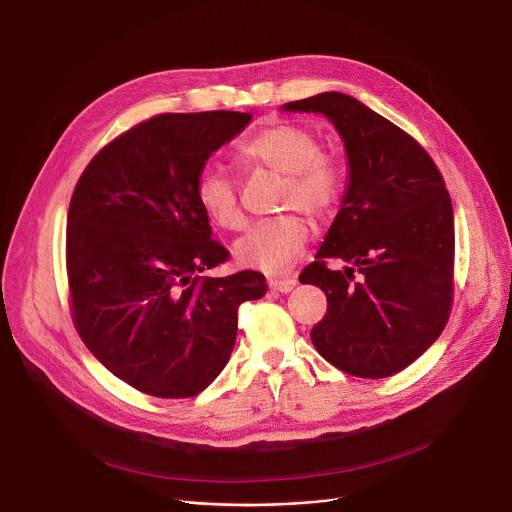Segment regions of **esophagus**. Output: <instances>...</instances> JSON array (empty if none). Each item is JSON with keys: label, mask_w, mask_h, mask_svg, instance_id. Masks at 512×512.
Wrapping results in <instances>:
<instances>
[{"label": "esophagus", "mask_w": 512, "mask_h": 512, "mask_svg": "<svg viewBox=\"0 0 512 512\" xmlns=\"http://www.w3.org/2000/svg\"><path fill=\"white\" fill-rule=\"evenodd\" d=\"M269 286H271V290H276V292L286 294V292H290V290L296 286V278H292V276H286V278H274V280H269Z\"/></svg>", "instance_id": "34e87169"}]
</instances>
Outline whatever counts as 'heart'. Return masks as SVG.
I'll list each match as a JSON object with an SVG mask.
<instances>
[{
	"label": "heart",
	"instance_id": "heart-1",
	"mask_svg": "<svg viewBox=\"0 0 512 512\" xmlns=\"http://www.w3.org/2000/svg\"><path fill=\"white\" fill-rule=\"evenodd\" d=\"M247 166H261L286 177L280 208L300 210L311 218H327L337 208L344 191L342 168L323 152L317 135L302 125L280 123L259 131L238 148ZM195 197L201 210L228 230L245 226L241 189L222 168H206L197 177ZM309 228L298 214H284L253 226L234 247L243 263L282 274L302 253Z\"/></svg>",
	"mask_w": 512,
	"mask_h": 512
}]
</instances>
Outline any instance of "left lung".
I'll use <instances>...</instances> for the list:
<instances>
[{
	"instance_id": "8db88e82",
	"label": "left lung",
	"mask_w": 512,
	"mask_h": 512,
	"mask_svg": "<svg viewBox=\"0 0 512 512\" xmlns=\"http://www.w3.org/2000/svg\"><path fill=\"white\" fill-rule=\"evenodd\" d=\"M284 109L329 117L350 162L344 206L298 278L327 296L311 339L352 377H391L436 342L451 315L455 222L445 179L410 133L348 94L323 92ZM329 258L349 267L333 272Z\"/></svg>"
}]
</instances>
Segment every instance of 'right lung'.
<instances>
[{"mask_svg":"<svg viewBox=\"0 0 512 512\" xmlns=\"http://www.w3.org/2000/svg\"><path fill=\"white\" fill-rule=\"evenodd\" d=\"M249 113H162L123 131L84 168L65 230L70 313L117 379L160 399L206 389L230 360L238 306L265 294L253 269L199 276L230 253L195 197L203 164Z\"/></svg>","mask_w":512,"mask_h":512,"instance_id":"right-lung-1","label":"right lung"}]
</instances>
